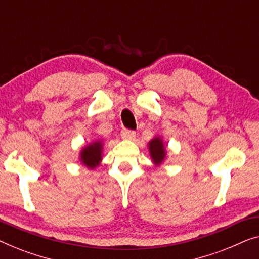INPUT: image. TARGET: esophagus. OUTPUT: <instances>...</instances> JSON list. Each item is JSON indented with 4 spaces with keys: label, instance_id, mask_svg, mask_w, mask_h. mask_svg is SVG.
I'll return each mask as SVG.
<instances>
[{
    "label": "esophagus",
    "instance_id": "obj_1",
    "mask_svg": "<svg viewBox=\"0 0 259 259\" xmlns=\"http://www.w3.org/2000/svg\"><path fill=\"white\" fill-rule=\"evenodd\" d=\"M121 136L123 138H125V140H133V138L136 136V133H135L134 130H130V129H123L121 131Z\"/></svg>",
    "mask_w": 259,
    "mask_h": 259
}]
</instances>
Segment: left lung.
Segmentation results:
<instances>
[{"label": "left lung", "instance_id": "8db88e82", "mask_svg": "<svg viewBox=\"0 0 259 259\" xmlns=\"http://www.w3.org/2000/svg\"><path fill=\"white\" fill-rule=\"evenodd\" d=\"M149 150H150L151 158L155 164H161L162 161L165 157L164 145H163L161 138H154V140L149 143Z\"/></svg>", "mask_w": 259, "mask_h": 259}]
</instances>
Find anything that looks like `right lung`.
Segmentation results:
<instances>
[{
  "instance_id": "right-lung-1",
  "label": "right lung",
  "mask_w": 259,
  "mask_h": 259,
  "mask_svg": "<svg viewBox=\"0 0 259 259\" xmlns=\"http://www.w3.org/2000/svg\"><path fill=\"white\" fill-rule=\"evenodd\" d=\"M102 158V143L101 142H94L93 144L88 145L82 150L81 161L84 163V165L89 167H95L100 164Z\"/></svg>"
}]
</instances>
